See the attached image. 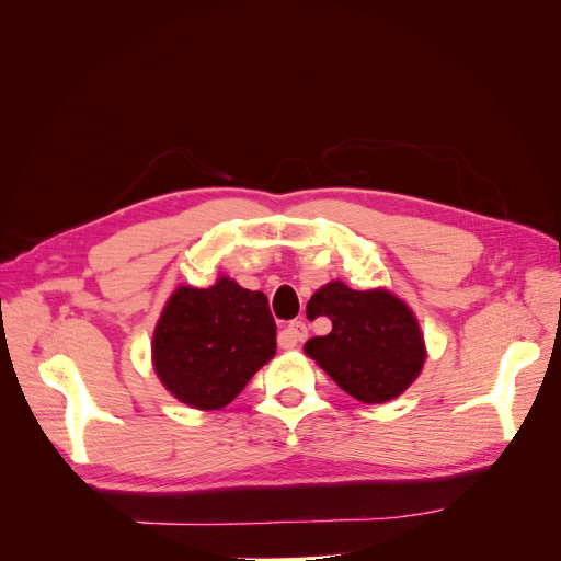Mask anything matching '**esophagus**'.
Segmentation results:
<instances>
[{"label": "esophagus", "mask_w": 561, "mask_h": 561, "mask_svg": "<svg viewBox=\"0 0 561 561\" xmlns=\"http://www.w3.org/2000/svg\"><path fill=\"white\" fill-rule=\"evenodd\" d=\"M309 336V328L304 325L301 320H293L290 325H287L280 334H278V344L280 348H295L299 342Z\"/></svg>", "instance_id": "esophagus-1"}]
</instances>
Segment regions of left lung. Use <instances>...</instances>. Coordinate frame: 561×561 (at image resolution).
I'll return each mask as SVG.
<instances>
[{
	"label": "left lung",
	"mask_w": 561,
	"mask_h": 561,
	"mask_svg": "<svg viewBox=\"0 0 561 561\" xmlns=\"http://www.w3.org/2000/svg\"><path fill=\"white\" fill-rule=\"evenodd\" d=\"M307 316L330 318L332 330L309 339L304 351L360 402L398 398L426 360L414 313L386 290L358 293L334 280L311 297Z\"/></svg>",
	"instance_id": "1"
}]
</instances>
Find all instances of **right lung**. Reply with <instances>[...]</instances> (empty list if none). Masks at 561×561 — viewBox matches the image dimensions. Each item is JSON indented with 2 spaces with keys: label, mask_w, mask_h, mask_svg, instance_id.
Returning a JSON list of instances; mask_svg holds the SVG:
<instances>
[{
  "label": "right lung",
  "mask_w": 561,
  "mask_h": 561,
  "mask_svg": "<svg viewBox=\"0 0 561 561\" xmlns=\"http://www.w3.org/2000/svg\"><path fill=\"white\" fill-rule=\"evenodd\" d=\"M276 353V322L264 293L219 278L182 285L168 299L151 342L163 386L196 410H219Z\"/></svg>",
  "instance_id": "right-lung-1"
}]
</instances>
